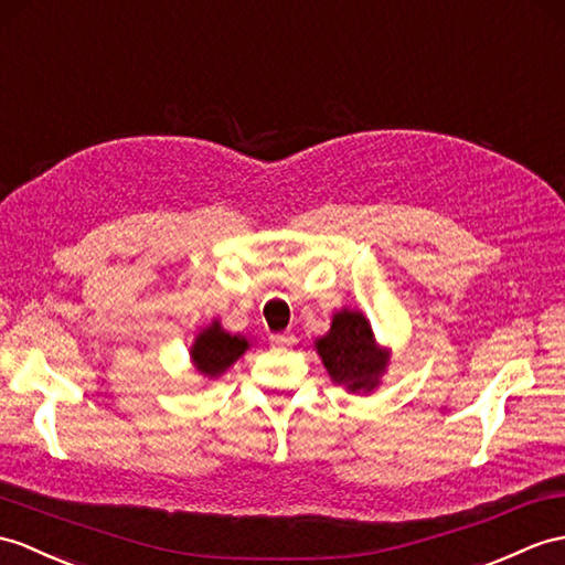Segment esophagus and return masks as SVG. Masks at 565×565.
<instances>
[{
    "mask_svg": "<svg viewBox=\"0 0 565 565\" xmlns=\"http://www.w3.org/2000/svg\"><path fill=\"white\" fill-rule=\"evenodd\" d=\"M269 344L271 347H279V349H286V347H291L294 344V334H269Z\"/></svg>",
    "mask_w": 565,
    "mask_h": 565,
    "instance_id": "34e87169",
    "label": "esophagus"
}]
</instances>
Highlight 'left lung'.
<instances>
[{"mask_svg":"<svg viewBox=\"0 0 565 565\" xmlns=\"http://www.w3.org/2000/svg\"><path fill=\"white\" fill-rule=\"evenodd\" d=\"M327 373L349 392H373L383 377L390 353L380 349L371 322L359 310H339L330 332L315 342Z\"/></svg>","mask_w":565,"mask_h":565,"instance_id":"8db88e82","label":"left lung"}]
</instances>
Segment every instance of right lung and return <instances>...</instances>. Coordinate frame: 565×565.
<instances>
[{
	"instance_id": "add662e5",
	"label": "right lung",
	"mask_w": 565,
	"mask_h": 565,
	"mask_svg": "<svg viewBox=\"0 0 565 565\" xmlns=\"http://www.w3.org/2000/svg\"><path fill=\"white\" fill-rule=\"evenodd\" d=\"M247 349H250V342H247L245 337L226 332L221 327V322L214 320L206 330L196 334L194 344L190 349V356L196 371H200L204 377L214 380L226 373Z\"/></svg>"
}]
</instances>
